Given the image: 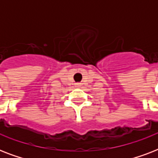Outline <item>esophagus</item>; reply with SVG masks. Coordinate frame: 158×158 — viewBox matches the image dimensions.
I'll list each match as a JSON object with an SVG mask.
<instances>
[{"mask_svg": "<svg viewBox=\"0 0 158 158\" xmlns=\"http://www.w3.org/2000/svg\"><path fill=\"white\" fill-rule=\"evenodd\" d=\"M81 86V84H76V87H79Z\"/></svg>", "mask_w": 158, "mask_h": 158, "instance_id": "obj_1", "label": "esophagus"}]
</instances>
